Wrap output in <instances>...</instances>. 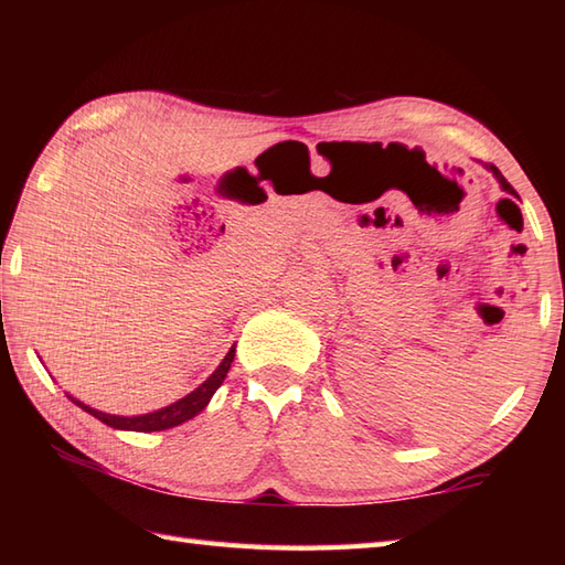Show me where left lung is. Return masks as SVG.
<instances>
[{"label": "left lung", "mask_w": 565, "mask_h": 565, "mask_svg": "<svg viewBox=\"0 0 565 565\" xmlns=\"http://www.w3.org/2000/svg\"><path fill=\"white\" fill-rule=\"evenodd\" d=\"M488 170L495 174V179H498V182H500L502 191H508V194H512V196H518V191H514V189L510 186V182H508V179H505V177H502V174H500V170H498V167H495V164H490V167H488Z\"/></svg>", "instance_id": "obj_1"}]
</instances>
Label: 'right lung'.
<instances>
[{
	"label": "right lung",
	"mask_w": 565,
	"mask_h": 565,
	"mask_svg": "<svg viewBox=\"0 0 565 565\" xmlns=\"http://www.w3.org/2000/svg\"><path fill=\"white\" fill-rule=\"evenodd\" d=\"M235 359V347H231V352L225 354L223 362L218 364V369L213 371V374L201 383V386L196 391H191L189 395H184V398H179L177 403L167 405V407H160V411L154 413H148V415H134V417H124V415H109V413H102V411H94V407L79 403L77 398L70 401L79 405L84 413L94 415L97 419H102L104 425H109L114 429H128V431H160V429H170V427H177L186 423V419L196 417L203 407L209 405V401L213 398V393L221 388V383L225 381L227 371H231V364Z\"/></svg>",
	"instance_id": "1"
}]
</instances>
